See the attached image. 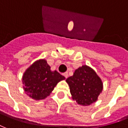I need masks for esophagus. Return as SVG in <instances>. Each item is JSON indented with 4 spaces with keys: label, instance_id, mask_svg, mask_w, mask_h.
<instances>
[{
    "label": "esophagus",
    "instance_id": "obj_1",
    "mask_svg": "<svg viewBox=\"0 0 128 128\" xmlns=\"http://www.w3.org/2000/svg\"><path fill=\"white\" fill-rule=\"evenodd\" d=\"M63 76L65 77V78H68V72H65V73H63Z\"/></svg>",
    "mask_w": 128,
    "mask_h": 128
}]
</instances>
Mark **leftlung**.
I'll list each match as a JSON object with an SVG mask.
<instances>
[{
	"label": "left lung",
	"instance_id": "8db88e82",
	"mask_svg": "<svg viewBox=\"0 0 128 128\" xmlns=\"http://www.w3.org/2000/svg\"><path fill=\"white\" fill-rule=\"evenodd\" d=\"M66 82L70 86L72 98L83 106L90 105L96 101L103 88L100 78L87 65L77 69Z\"/></svg>",
	"mask_w": 128,
	"mask_h": 128
}]
</instances>
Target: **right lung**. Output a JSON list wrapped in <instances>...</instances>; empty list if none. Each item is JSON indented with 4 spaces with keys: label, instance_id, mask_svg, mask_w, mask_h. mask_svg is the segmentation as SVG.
I'll use <instances>...</instances> for the list:
<instances>
[{
    "label": "right lung",
    "instance_id": "1",
    "mask_svg": "<svg viewBox=\"0 0 128 128\" xmlns=\"http://www.w3.org/2000/svg\"><path fill=\"white\" fill-rule=\"evenodd\" d=\"M65 79L56 70L52 72L45 59H40L24 72L22 80L24 90L29 96L42 100L49 96L58 82Z\"/></svg>",
    "mask_w": 128,
    "mask_h": 128
}]
</instances>
